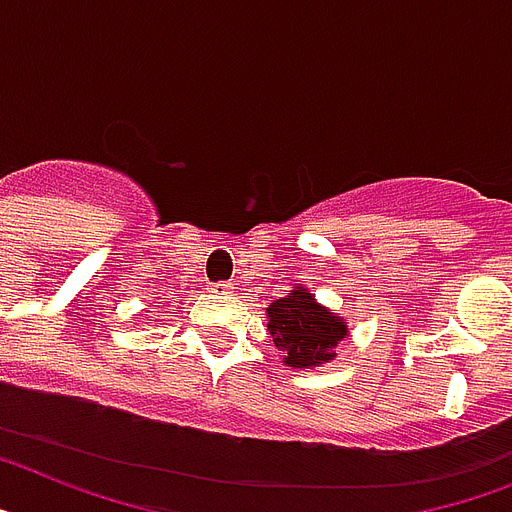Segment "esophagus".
<instances>
[{"label": "esophagus", "mask_w": 512, "mask_h": 512, "mask_svg": "<svg viewBox=\"0 0 512 512\" xmlns=\"http://www.w3.org/2000/svg\"><path fill=\"white\" fill-rule=\"evenodd\" d=\"M209 290H211V293L227 295V293H232V285H227V282H214V285H211Z\"/></svg>", "instance_id": "34e87169"}]
</instances>
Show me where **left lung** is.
<instances>
[{
	"label": "left lung",
	"instance_id": "obj_1",
	"mask_svg": "<svg viewBox=\"0 0 512 512\" xmlns=\"http://www.w3.org/2000/svg\"><path fill=\"white\" fill-rule=\"evenodd\" d=\"M266 329L290 369H316L335 361V350L348 337V322L322 306L308 287H293L285 298L269 303Z\"/></svg>",
	"mask_w": 512,
	"mask_h": 512
}]
</instances>
